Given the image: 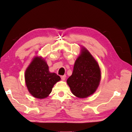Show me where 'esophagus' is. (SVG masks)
Returning <instances> with one entry per match:
<instances>
[{
	"label": "esophagus",
	"instance_id": "1",
	"mask_svg": "<svg viewBox=\"0 0 132 132\" xmlns=\"http://www.w3.org/2000/svg\"><path fill=\"white\" fill-rule=\"evenodd\" d=\"M61 79H62V80L64 81V80H65V78H66V75H64L61 76Z\"/></svg>",
	"mask_w": 132,
	"mask_h": 132
}]
</instances>
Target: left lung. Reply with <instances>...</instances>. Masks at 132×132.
Listing matches in <instances>:
<instances>
[{
  "label": "left lung",
  "instance_id": "1",
  "mask_svg": "<svg viewBox=\"0 0 132 132\" xmlns=\"http://www.w3.org/2000/svg\"><path fill=\"white\" fill-rule=\"evenodd\" d=\"M76 60L72 75L67 81L72 93L76 97L86 98L96 90L100 79L99 65L84 48Z\"/></svg>",
  "mask_w": 132,
  "mask_h": 132
}]
</instances>
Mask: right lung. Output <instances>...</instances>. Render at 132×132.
<instances>
[{
	"label": "right lung",
	"instance_id": "add662e5",
	"mask_svg": "<svg viewBox=\"0 0 132 132\" xmlns=\"http://www.w3.org/2000/svg\"><path fill=\"white\" fill-rule=\"evenodd\" d=\"M25 80L29 92L34 97L44 98L61 78L56 73L49 72L48 65L43 59L35 57L26 70Z\"/></svg>",
	"mask_w": 132,
	"mask_h": 132
}]
</instances>
